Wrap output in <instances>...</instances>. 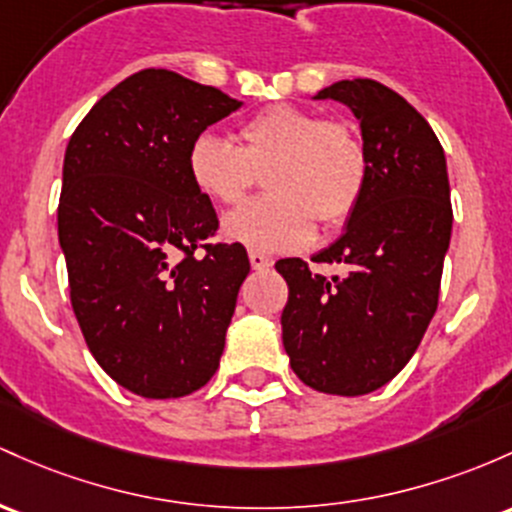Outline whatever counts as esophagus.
Segmentation results:
<instances>
[{"mask_svg": "<svg viewBox=\"0 0 512 512\" xmlns=\"http://www.w3.org/2000/svg\"><path fill=\"white\" fill-rule=\"evenodd\" d=\"M250 265L252 269H269L274 265V260L269 255H265V252L250 250Z\"/></svg>", "mask_w": 512, "mask_h": 512, "instance_id": "1", "label": "esophagus"}]
</instances>
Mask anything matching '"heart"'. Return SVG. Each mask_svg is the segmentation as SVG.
Here are the masks:
<instances>
[{
    "label": "heart",
    "mask_w": 512,
    "mask_h": 512,
    "mask_svg": "<svg viewBox=\"0 0 512 512\" xmlns=\"http://www.w3.org/2000/svg\"><path fill=\"white\" fill-rule=\"evenodd\" d=\"M240 145L201 133L187 155L196 192L218 206L238 204L265 174L269 194L223 218V233L252 250H299L318 221L338 228L355 213L369 177L362 138L347 121L274 104L240 123Z\"/></svg>",
    "instance_id": "obj_1"
}]
</instances>
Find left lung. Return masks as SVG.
Here are the masks:
<instances>
[{
	"label": "left lung",
	"mask_w": 512,
	"mask_h": 512,
	"mask_svg": "<svg viewBox=\"0 0 512 512\" xmlns=\"http://www.w3.org/2000/svg\"><path fill=\"white\" fill-rule=\"evenodd\" d=\"M316 99L357 116L369 177L345 233L313 257L347 274H313L299 257L274 265L289 286L282 340L303 384L364 396L406 367L437 311L452 233L447 162L430 123L386 84L342 80Z\"/></svg>",
	"instance_id": "8db88e82"
}]
</instances>
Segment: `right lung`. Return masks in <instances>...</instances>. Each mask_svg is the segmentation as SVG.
<instances>
[{
	"mask_svg": "<svg viewBox=\"0 0 512 512\" xmlns=\"http://www.w3.org/2000/svg\"><path fill=\"white\" fill-rule=\"evenodd\" d=\"M240 106L172 70H140L92 106L65 150L58 238L89 352L143 398L216 374L240 284V243H209L211 201L189 179L196 136Z\"/></svg>",
	"mask_w": 512,
	"mask_h": 512,
	"instance_id": "obj_1",
	"label": "right lung"
}]
</instances>
